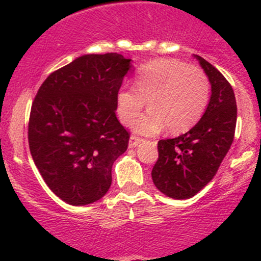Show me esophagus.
I'll return each instance as SVG.
<instances>
[{"label": "esophagus", "instance_id": "obj_1", "mask_svg": "<svg viewBox=\"0 0 261 261\" xmlns=\"http://www.w3.org/2000/svg\"><path fill=\"white\" fill-rule=\"evenodd\" d=\"M142 139H141V137H137V136H135V135H131V137H130V141H128V147L130 148H134V147H136V146H139L141 142H142Z\"/></svg>", "mask_w": 261, "mask_h": 261}]
</instances>
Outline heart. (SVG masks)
<instances>
[{
  "label": "heart",
  "instance_id": "b5f03b06",
  "mask_svg": "<svg viewBox=\"0 0 261 261\" xmlns=\"http://www.w3.org/2000/svg\"><path fill=\"white\" fill-rule=\"evenodd\" d=\"M134 87H122L116 95V113L122 124H133L147 101L149 110L135 121L142 135L167 127L181 134L199 122L207 108L210 81L200 67L175 59H157L141 66Z\"/></svg>",
  "mask_w": 261,
  "mask_h": 261
}]
</instances>
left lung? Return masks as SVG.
I'll list each match as a JSON object with an SVG mask.
<instances>
[{
  "label": "left lung",
  "instance_id": "obj_1",
  "mask_svg": "<svg viewBox=\"0 0 261 261\" xmlns=\"http://www.w3.org/2000/svg\"><path fill=\"white\" fill-rule=\"evenodd\" d=\"M211 83V98L202 118L187 134L158 141L152 169L164 195L184 200L196 195L216 175L234 139L237 103L232 86L216 67L195 55Z\"/></svg>",
  "mask_w": 261,
  "mask_h": 261
}]
</instances>
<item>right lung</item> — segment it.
Here are the masks:
<instances>
[{"mask_svg": "<svg viewBox=\"0 0 261 261\" xmlns=\"http://www.w3.org/2000/svg\"><path fill=\"white\" fill-rule=\"evenodd\" d=\"M130 59L83 55L40 86L28 124L29 149L50 190L73 206L95 202L112 185L114 162L130 134L116 118V95Z\"/></svg>", "mask_w": 261, "mask_h": 261, "instance_id": "add662e5", "label": "right lung"}]
</instances>
